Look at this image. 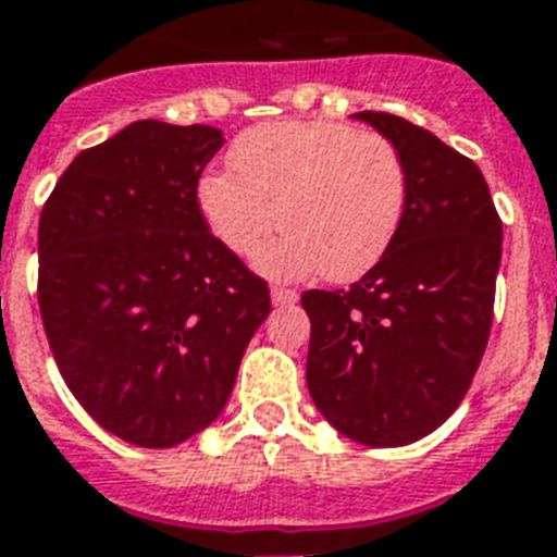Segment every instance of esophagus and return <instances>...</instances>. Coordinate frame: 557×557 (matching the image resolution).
<instances>
[{
    "label": "esophagus",
    "mask_w": 557,
    "mask_h": 557,
    "mask_svg": "<svg viewBox=\"0 0 557 557\" xmlns=\"http://www.w3.org/2000/svg\"><path fill=\"white\" fill-rule=\"evenodd\" d=\"M271 304L274 306H295L297 304V292L295 288H271Z\"/></svg>",
    "instance_id": "34e87169"
}]
</instances>
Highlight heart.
Masks as SVG:
<instances>
[{"mask_svg":"<svg viewBox=\"0 0 557 557\" xmlns=\"http://www.w3.org/2000/svg\"><path fill=\"white\" fill-rule=\"evenodd\" d=\"M233 170H210L196 205L210 234L236 257L262 245L257 271L269 280H356L384 257L407 199L396 147L335 121H283L245 133Z\"/></svg>","mask_w":557,"mask_h":557,"instance_id":"obj_1","label":"heart"}]
</instances>
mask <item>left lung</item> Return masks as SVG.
I'll return each mask as SVG.
<instances>
[{
	"instance_id": "1",
	"label": "left lung",
	"mask_w": 557,
	"mask_h": 557,
	"mask_svg": "<svg viewBox=\"0 0 557 557\" xmlns=\"http://www.w3.org/2000/svg\"><path fill=\"white\" fill-rule=\"evenodd\" d=\"M352 117L401 156L405 213L358 283L300 297L312 321L306 384L341 436L401 448L436 431L471 387L492 332L503 225L474 161L405 117Z\"/></svg>"
}]
</instances>
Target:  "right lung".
Returning <instances> with one entry per match:
<instances>
[{
	"mask_svg": "<svg viewBox=\"0 0 557 557\" xmlns=\"http://www.w3.org/2000/svg\"><path fill=\"white\" fill-rule=\"evenodd\" d=\"M216 126L135 121L69 164L39 216V312L86 413L138 448L216 422L269 286L196 205Z\"/></svg>",
	"mask_w": 557,
	"mask_h": 557,
	"instance_id": "obj_1",
	"label": "right lung"
}]
</instances>
